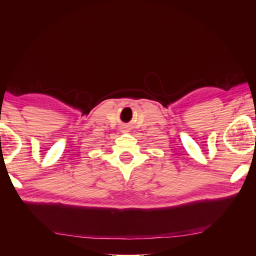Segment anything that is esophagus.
I'll return each instance as SVG.
<instances>
[{"instance_id":"esophagus-1","label":"esophagus","mask_w":256,"mask_h":256,"mask_svg":"<svg viewBox=\"0 0 256 256\" xmlns=\"http://www.w3.org/2000/svg\"><path fill=\"white\" fill-rule=\"evenodd\" d=\"M124 128H127V127H124ZM124 131H126V130H124Z\"/></svg>"}]
</instances>
